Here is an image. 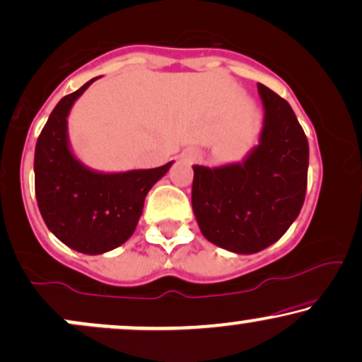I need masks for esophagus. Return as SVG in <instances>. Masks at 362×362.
<instances>
[{
	"label": "esophagus",
	"instance_id": "esophagus-1",
	"mask_svg": "<svg viewBox=\"0 0 362 362\" xmlns=\"http://www.w3.org/2000/svg\"><path fill=\"white\" fill-rule=\"evenodd\" d=\"M181 157H182V160H186V163L193 164V163H197V160L199 159V152L197 151V148H188V151L182 152Z\"/></svg>",
	"mask_w": 362,
	"mask_h": 362
}]
</instances>
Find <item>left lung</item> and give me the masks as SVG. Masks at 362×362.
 <instances>
[{
    "label": "left lung",
    "mask_w": 362,
    "mask_h": 362,
    "mask_svg": "<svg viewBox=\"0 0 362 362\" xmlns=\"http://www.w3.org/2000/svg\"><path fill=\"white\" fill-rule=\"evenodd\" d=\"M264 118L257 146L240 163L193 165L191 205L203 237L235 254H256L286 233L307 193L308 140L286 100L257 84Z\"/></svg>",
    "instance_id": "8db88e82"
}]
</instances>
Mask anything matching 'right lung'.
<instances>
[{
	"label": "right lung",
	"instance_id": "1",
	"mask_svg": "<svg viewBox=\"0 0 362 362\" xmlns=\"http://www.w3.org/2000/svg\"><path fill=\"white\" fill-rule=\"evenodd\" d=\"M64 96L35 146V197L42 218L67 247L98 256L117 249L135 232L147 193L174 160L154 169L103 173L88 168L71 148L67 117L93 84Z\"/></svg>",
	"mask_w": 362,
	"mask_h": 362
}]
</instances>
